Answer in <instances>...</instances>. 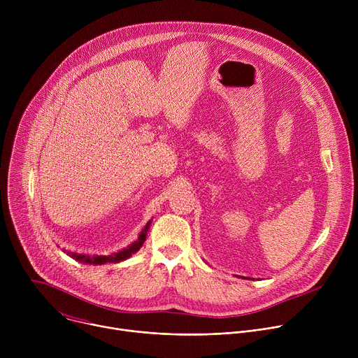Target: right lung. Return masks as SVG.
Wrapping results in <instances>:
<instances>
[{
    "label": "right lung",
    "mask_w": 358,
    "mask_h": 358,
    "mask_svg": "<svg viewBox=\"0 0 358 358\" xmlns=\"http://www.w3.org/2000/svg\"><path fill=\"white\" fill-rule=\"evenodd\" d=\"M150 224H151V222H148V224L144 227V229L141 231L138 239H137L134 243H131L129 248H126V249H123V250H120V252H117V253L109 255V257H105V255H96V257H89V255H79V253H72V252H69V255H71L72 258H75L76 261L85 262V264H89V265H105V264H109V262L117 264V262H120V261H124V259L130 258L134 252H137V250L141 248L143 242L145 241V235H147V231H148Z\"/></svg>",
    "instance_id": "obj_1"
}]
</instances>
